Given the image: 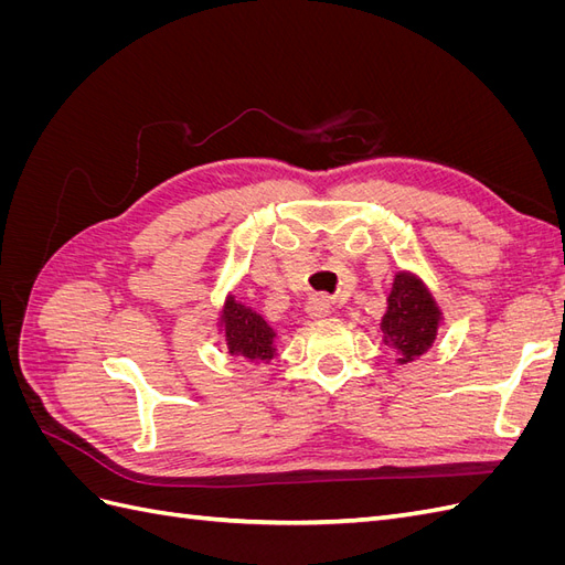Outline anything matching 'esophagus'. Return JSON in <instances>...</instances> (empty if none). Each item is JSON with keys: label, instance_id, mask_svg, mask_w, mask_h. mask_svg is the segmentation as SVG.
<instances>
[{"label": "esophagus", "instance_id": "obj_1", "mask_svg": "<svg viewBox=\"0 0 565 565\" xmlns=\"http://www.w3.org/2000/svg\"><path fill=\"white\" fill-rule=\"evenodd\" d=\"M306 311H309L311 318H324L330 316L332 311V303L328 295H311L309 301H306Z\"/></svg>", "mask_w": 565, "mask_h": 565}]
</instances>
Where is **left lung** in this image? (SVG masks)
Returning a JSON list of instances; mask_svg holds the SVG:
<instances>
[{
	"label": "left lung",
	"instance_id": "8db88e82",
	"mask_svg": "<svg viewBox=\"0 0 565 565\" xmlns=\"http://www.w3.org/2000/svg\"><path fill=\"white\" fill-rule=\"evenodd\" d=\"M438 322L440 311L429 289L409 273H398L382 318L384 344L398 351V363H413L431 349Z\"/></svg>",
	"mask_w": 565,
	"mask_h": 565
}]
</instances>
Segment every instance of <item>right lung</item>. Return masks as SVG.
<instances>
[{
	"mask_svg": "<svg viewBox=\"0 0 565 565\" xmlns=\"http://www.w3.org/2000/svg\"><path fill=\"white\" fill-rule=\"evenodd\" d=\"M221 328H224L226 344L233 355H243L252 363H268L276 355V344H273L276 332L270 324L233 297L221 313Z\"/></svg>",
	"mask_w": 565,
	"mask_h": 565,
	"instance_id": "1",
	"label": "right lung"
}]
</instances>
